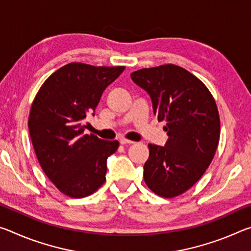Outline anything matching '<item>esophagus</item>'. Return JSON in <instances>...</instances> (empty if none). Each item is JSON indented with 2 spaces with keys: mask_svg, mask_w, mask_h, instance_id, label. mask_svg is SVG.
Masks as SVG:
<instances>
[{
  "mask_svg": "<svg viewBox=\"0 0 251 251\" xmlns=\"http://www.w3.org/2000/svg\"><path fill=\"white\" fill-rule=\"evenodd\" d=\"M120 143L122 145H131V144H134L133 141H129V139H125V138H122Z\"/></svg>",
  "mask_w": 251,
  "mask_h": 251,
  "instance_id": "34e87169",
  "label": "esophagus"
}]
</instances>
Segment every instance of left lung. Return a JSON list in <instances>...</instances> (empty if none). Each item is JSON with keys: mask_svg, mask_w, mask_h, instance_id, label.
<instances>
[{"mask_svg": "<svg viewBox=\"0 0 251 251\" xmlns=\"http://www.w3.org/2000/svg\"><path fill=\"white\" fill-rule=\"evenodd\" d=\"M145 90L158 122L166 121L165 146L150 144L144 180L158 196L176 197L196 184L217 150L220 121L210 92L182 67L167 64L130 74Z\"/></svg>", "mask_w": 251, "mask_h": 251, "instance_id": "left-lung-1", "label": "left lung"}]
</instances>
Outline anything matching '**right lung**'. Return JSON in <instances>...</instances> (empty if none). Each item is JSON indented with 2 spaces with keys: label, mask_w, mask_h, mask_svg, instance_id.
<instances>
[{
  "label": "right lung",
  "mask_w": 251,
  "mask_h": 251,
  "mask_svg": "<svg viewBox=\"0 0 251 251\" xmlns=\"http://www.w3.org/2000/svg\"><path fill=\"white\" fill-rule=\"evenodd\" d=\"M124 70L70 63L54 72L34 99L28 117L34 151L45 175L66 196L86 197L106 180V161L120 144L84 134L85 121Z\"/></svg>",
  "instance_id": "right-lung-1"
}]
</instances>
